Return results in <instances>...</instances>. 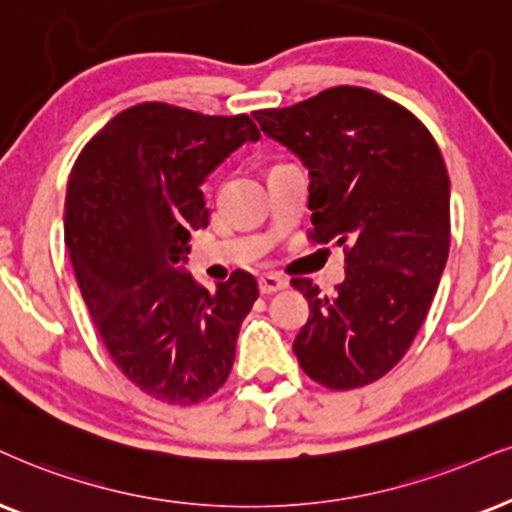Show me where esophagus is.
<instances>
[{"instance_id": "1", "label": "esophagus", "mask_w": 512, "mask_h": 512, "mask_svg": "<svg viewBox=\"0 0 512 512\" xmlns=\"http://www.w3.org/2000/svg\"><path fill=\"white\" fill-rule=\"evenodd\" d=\"M287 287V280H282L280 275H261L258 277V289H261V294H275L280 292V289Z\"/></svg>"}]
</instances>
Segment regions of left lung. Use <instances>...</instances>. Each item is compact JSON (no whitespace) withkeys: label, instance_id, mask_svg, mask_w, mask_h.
<instances>
[{"label":"left lung","instance_id":"8db88e82","mask_svg":"<svg viewBox=\"0 0 512 512\" xmlns=\"http://www.w3.org/2000/svg\"><path fill=\"white\" fill-rule=\"evenodd\" d=\"M254 118L308 168L311 237L346 254L334 294L292 280L311 308L296 358L327 389L365 387L406 356L446 268L451 182L441 151L413 113L365 87H332Z\"/></svg>","mask_w":512,"mask_h":512}]
</instances>
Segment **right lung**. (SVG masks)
Returning a JSON list of instances; mask_svg holds the SVG:
<instances>
[{
  "mask_svg": "<svg viewBox=\"0 0 512 512\" xmlns=\"http://www.w3.org/2000/svg\"><path fill=\"white\" fill-rule=\"evenodd\" d=\"M258 137L244 113L147 102L111 118L71 170L63 227L82 299L113 363L163 403L192 406L223 387L258 299L244 270L208 292L182 266L189 232L208 225L201 185Z\"/></svg>",
  "mask_w": 512,
  "mask_h": 512,
  "instance_id": "obj_1",
  "label": "right lung"
}]
</instances>
